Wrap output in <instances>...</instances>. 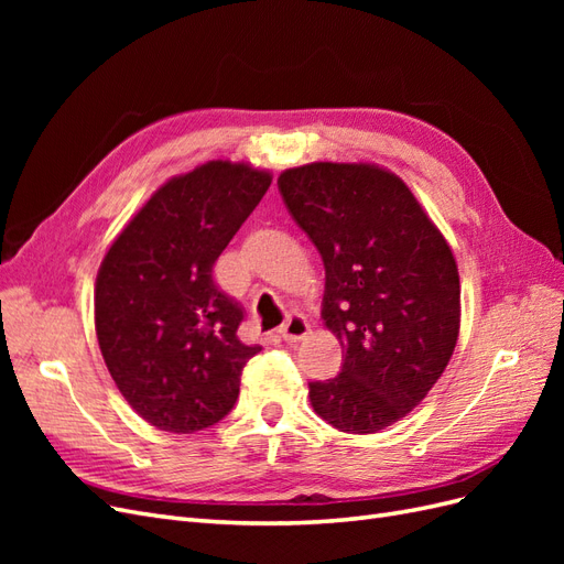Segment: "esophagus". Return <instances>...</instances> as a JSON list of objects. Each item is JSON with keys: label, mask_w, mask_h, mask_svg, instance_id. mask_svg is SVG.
Listing matches in <instances>:
<instances>
[{"label": "esophagus", "mask_w": 564, "mask_h": 564, "mask_svg": "<svg viewBox=\"0 0 564 564\" xmlns=\"http://www.w3.org/2000/svg\"><path fill=\"white\" fill-rule=\"evenodd\" d=\"M308 334H311L308 322H305V317L299 313L286 315L284 324L280 327V336L286 340V344H296V340H303Z\"/></svg>", "instance_id": "34e87169"}]
</instances>
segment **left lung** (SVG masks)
Returning a JSON list of instances; mask_svg holds the SVG:
<instances>
[{"label": "left lung", "mask_w": 564, "mask_h": 564, "mask_svg": "<svg viewBox=\"0 0 564 564\" xmlns=\"http://www.w3.org/2000/svg\"><path fill=\"white\" fill-rule=\"evenodd\" d=\"M278 187L322 256V319L344 348L338 377L308 383L311 404L344 433L383 431L429 395L456 348L454 253L383 166L313 162Z\"/></svg>", "instance_id": "1"}]
</instances>
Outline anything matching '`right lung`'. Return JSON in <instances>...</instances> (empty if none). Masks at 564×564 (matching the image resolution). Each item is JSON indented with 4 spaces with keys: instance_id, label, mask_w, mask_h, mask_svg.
Segmentation results:
<instances>
[{
    "instance_id": "obj_1",
    "label": "right lung",
    "mask_w": 564,
    "mask_h": 564,
    "mask_svg": "<svg viewBox=\"0 0 564 564\" xmlns=\"http://www.w3.org/2000/svg\"><path fill=\"white\" fill-rule=\"evenodd\" d=\"M272 176L214 160L155 191L100 263L96 336L133 412L166 433L224 419L245 365L261 346L237 329L242 305L220 292L214 263L256 209Z\"/></svg>"
}]
</instances>
